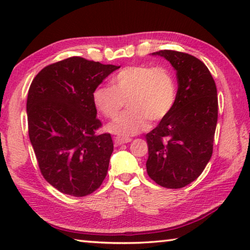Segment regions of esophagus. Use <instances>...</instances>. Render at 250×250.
<instances>
[{
	"label": "esophagus",
	"mask_w": 250,
	"mask_h": 250,
	"mask_svg": "<svg viewBox=\"0 0 250 250\" xmlns=\"http://www.w3.org/2000/svg\"><path fill=\"white\" fill-rule=\"evenodd\" d=\"M132 139L130 138H124V137H115V143L117 146H121V145H125V143H128L130 142Z\"/></svg>",
	"instance_id": "obj_1"
}]
</instances>
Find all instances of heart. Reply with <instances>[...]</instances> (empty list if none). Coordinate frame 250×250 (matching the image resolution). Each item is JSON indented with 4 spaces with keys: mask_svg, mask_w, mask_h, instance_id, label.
Returning <instances> with one entry per match:
<instances>
[{
    "mask_svg": "<svg viewBox=\"0 0 250 250\" xmlns=\"http://www.w3.org/2000/svg\"><path fill=\"white\" fill-rule=\"evenodd\" d=\"M92 99L97 109L107 118H115L126 101L130 109L113 120L108 129L129 137L146 130L149 120L160 121L172 111L176 84L166 67L128 66L115 76L112 86L97 87Z\"/></svg>",
    "mask_w": 250,
    "mask_h": 250,
    "instance_id": "1",
    "label": "heart"
}]
</instances>
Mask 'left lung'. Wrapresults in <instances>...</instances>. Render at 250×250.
Instances as JSON below:
<instances>
[{
  "label": "left lung",
  "mask_w": 250,
  "mask_h": 250,
  "mask_svg": "<svg viewBox=\"0 0 250 250\" xmlns=\"http://www.w3.org/2000/svg\"><path fill=\"white\" fill-rule=\"evenodd\" d=\"M171 62L179 88L172 111L146 133L151 180L182 188L204 171L213 154L218 117L216 84L204 62L192 55L163 49L153 53Z\"/></svg>",
  "instance_id": "8db88e82"
}]
</instances>
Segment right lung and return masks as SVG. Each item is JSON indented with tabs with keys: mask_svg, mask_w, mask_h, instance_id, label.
Here are the masks:
<instances>
[{
	"mask_svg": "<svg viewBox=\"0 0 250 250\" xmlns=\"http://www.w3.org/2000/svg\"><path fill=\"white\" fill-rule=\"evenodd\" d=\"M120 66L79 56L44 67L27 95L29 140L44 179L67 195L83 197L107 175L113 142L96 118L92 94Z\"/></svg>",
	"mask_w": 250,
	"mask_h": 250,
	"instance_id": "add662e5",
	"label": "right lung"
}]
</instances>
